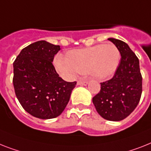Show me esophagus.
I'll use <instances>...</instances> for the list:
<instances>
[{
  "label": "esophagus",
  "mask_w": 151,
  "mask_h": 151,
  "mask_svg": "<svg viewBox=\"0 0 151 151\" xmlns=\"http://www.w3.org/2000/svg\"><path fill=\"white\" fill-rule=\"evenodd\" d=\"M88 80H84V81H78V83H77V85H78V86H86L87 84H88Z\"/></svg>",
  "instance_id": "obj_1"
}]
</instances>
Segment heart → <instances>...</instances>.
<instances>
[{
	"label": "heart",
	"instance_id": "heart-1",
	"mask_svg": "<svg viewBox=\"0 0 151 151\" xmlns=\"http://www.w3.org/2000/svg\"><path fill=\"white\" fill-rule=\"evenodd\" d=\"M66 57L58 54L54 59L56 69L62 76L73 78L78 73H88L101 79L115 73L120 60V52L115 45L108 43L69 51Z\"/></svg>",
	"mask_w": 151,
	"mask_h": 151
}]
</instances>
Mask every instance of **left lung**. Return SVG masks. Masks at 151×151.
I'll return each instance as SVG.
<instances>
[{
  "instance_id": "left-lung-1",
  "label": "left lung",
  "mask_w": 151,
  "mask_h": 151,
  "mask_svg": "<svg viewBox=\"0 0 151 151\" xmlns=\"http://www.w3.org/2000/svg\"><path fill=\"white\" fill-rule=\"evenodd\" d=\"M119 49L121 60L115 75L101 83V89L93 98L96 111L110 121H120L134 111L142 93V76L139 59L127 43L108 38Z\"/></svg>"
}]
</instances>
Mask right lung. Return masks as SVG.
Wrapping results in <instances>:
<instances>
[{
    "mask_svg": "<svg viewBox=\"0 0 151 151\" xmlns=\"http://www.w3.org/2000/svg\"><path fill=\"white\" fill-rule=\"evenodd\" d=\"M60 46L38 41L23 48L13 63L16 96L24 110L42 119L64 111L76 82L63 80L52 64Z\"/></svg>",
    "mask_w": 151,
    "mask_h": 151,
    "instance_id": "1",
    "label": "right lung"
}]
</instances>
